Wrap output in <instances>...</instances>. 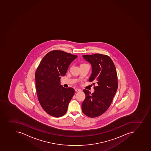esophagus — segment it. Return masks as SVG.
Wrapping results in <instances>:
<instances>
[{
  "label": "esophagus",
  "mask_w": 151,
  "mask_h": 151,
  "mask_svg": "<svg viewBox=\"0 0 151 151\" xmlns=\"http://www.w3.org/2000/svg\"><path fill=\"white\" fill-rule=\"evenodd\" d=\"M75 91L76 92H79V91H81V89H79V88H76L75 89Z\"/></svg>",
  "instance_id": "34e87169"
}]
</instances>
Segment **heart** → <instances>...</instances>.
Returning <instances> with one entry per match:
<instances>
[{
  "mask_svg": "<svg viewBox=\"0 0 151 151\" xmlns=\"http://www.w3.org/2000/svg\"><path fill=\"white\" fill-rule=\"evenodd\" d=\"M83 64H85V63H83ZM82 65H83V64H82Z\"/></svg>",
  "mask_w": 151,
  "mask_h": 151,
  "instance_id": "heart-1",
  "label": "heart"
}]
</instances>
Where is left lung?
<instances>
[{
	"instance_id": "obj_1",
	"label": "left lung",
	"mask_w": 151,
	"mask_h": 151,
	"mask_svg": "<svg viewBox=\"0 0 151 151\" xmlns=\"http://www.w3.org/2000/svg\"><path fill=\"white\" fill-rule=\"evenodd\" d=\"M83 58L92 66L89 82H93L95 91L93 93L86 89L82 104V111L89 117L102 115L111 106L118 88V78L115 65L106 55H85ZM97 86H95V83Z\"/></svg>"
}]
</instances>
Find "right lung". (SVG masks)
<instances>
[{"label":"right lung","instance_id":"1","mask_svg":"<svg viewBox=\"0 0 151 151\" xmlns=\"http://www.w3.org/2000/svg\"><path fill=\"white\" fill-rule=\"evenodd\" d=\"M77 57L63 51H51L42 58L36 69L37 98L42 109L52 116H62L68 111L75 91L60 85V76L65 75L71 63Z\"/></svg>","mask_w":151,"mask_h":151}]
</instances>
